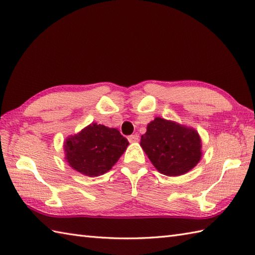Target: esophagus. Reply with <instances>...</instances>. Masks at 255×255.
Returning a JSON list of instances; mask_svg holds the SVG:
<instances>
[{"mask_svg": "<svg viewBox=\"0 0 255 255\" xmlns=\"http://www.w3.org/2000/svg\"><path fill=\"white\" fill-rule=\"evenodd\" d=\"M128 140H129V142H137V141H139V134H137V133L130 134V136H128Z\"/></svg>", "mask_w": 255, "mask_h": 255, "instance_id": "34e87169", "label": "esophagus"}]
</instances>
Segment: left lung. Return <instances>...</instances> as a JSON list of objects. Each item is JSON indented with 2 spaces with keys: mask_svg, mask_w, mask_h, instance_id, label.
Instances as JSON below:
<instances>
[{
  "mask_svg": "<svg viewBox=\"0 0 255 255\" xmlns=\"http://www.w3.org/2000/svg\"><path fill=\"white\" fill-rule=\"evenodd\" d=\"M145 154L160 173L177 176L192 170L202 156L196 130L156 117L140 141Z\"/></svg>",
  "mask_w": 255,
  "mask_h": 255,
  "instance_id": "1",
  "label": "left lung"
}]
</instances>
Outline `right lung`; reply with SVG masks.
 <instances>
[{"mask_svg": "<svg viewBox=\"0 0 255 255\" xmlns=\"http://www.w3.org/2000/svg\"><path fill=\"white\" fill-rule=\"evenodd\" d=\"M128 143L117 129L93 123L66 140L64 152L74 170L88 176H99L112 169Z\"/></svg>", "mask_w": 255, "mask_h": 255, "instance_id": "add662e5", "label": "right lung"}]
</instances>
